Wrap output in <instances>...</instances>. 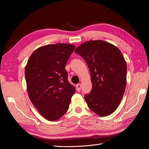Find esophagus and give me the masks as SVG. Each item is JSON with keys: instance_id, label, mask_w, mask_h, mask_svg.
<instances>
[{"instance_id": "1", "label": "esophagus", "mask_w": 149, "mask_h": 149, "mask_svg": "<svg viewBox=\"0 0 149 149\" xmlns=\"http://www.w3.org/2000/svg\"><path fill=\"white\" fill-rule=\"evenodd\" d=\"M81 88V84H78L76 85V89L77 91H80Z\"/></svg>"}]
</instances>
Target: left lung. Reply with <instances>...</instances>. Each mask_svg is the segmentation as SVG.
Instances as JSON below:
<instances>
[{
  "mask_svg": "<svg viewBox=\"0 0 149 149\" xmlns=\"http://www.w3.org/2000/svg\"><path fill=\"white\" fill-rule=\"evenodd\" d=\"M75 52L86 61L92 89L85 95L89 108L100 116L113 113L118 107L127 84V63L118 48L102 40L82 43Z\"/></svg>",
  "mask_w": 149,
  "mask_h": 149,
  "instance_id": "obj_1",
  "label": "left lung"
}]
</instances>
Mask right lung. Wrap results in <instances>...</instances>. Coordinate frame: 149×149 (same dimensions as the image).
<instances>
[{"instance_id": "right-lung-1", "label": "right lung", "mask_w": 149, "mask_h": 149, "mask_svg": "<svg viewBox=\"0 0 149 149\" xmlns=\"http://www.w3.org/2000/svg\"><path fill=\"white\" fill-rule=\"evenodd\" d=\"M75 49L71 44L41 47L32 53L25 68L31 102L45 119L59 120L69 108L75 88L68 81L66 64Z\"/></svg>"}]
</instances>
